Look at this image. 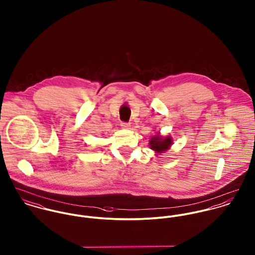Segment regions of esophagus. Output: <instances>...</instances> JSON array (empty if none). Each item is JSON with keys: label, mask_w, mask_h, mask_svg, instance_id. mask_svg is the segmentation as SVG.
<instances>
[{"label": "esophagus", "mask_w": 255, "mask_h": 255, "mask_svg": "<svg viewBox=\"0 0 255 255\" xmlns=\"http://www.w3.org/2000/svg\"><path fill=\"white\" fill-rule=\"evenodd\" d=\"M121 127L123 128H129V127H130V125L128 124V123H125V122H122L121 123Z\"/></svg>", "instance_id": "1"}]
</instances>
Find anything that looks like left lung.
<instances>
[{
  "label": "left lung",
  "instance_id": "8db88e82",
  "mask_svg": "<svg viewBox=\"0 0 255 255\" xmlns=\"http://www.w3.org/2000/svg\"><path fill=\"white\" fill-rule=\"evenodd\" d=\"M172 144H173V140L171 136L163 137L157 134L149 140L150 148L154 150L156 153H162L164 151H167Z\"/></svg>",
  "mask_w": 255,
  "mask_h": 255
}]
</instances>
